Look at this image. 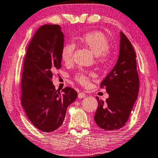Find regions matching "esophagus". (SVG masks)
Segmentation results:
<instances>
[{"label":"esophagus","instance_id":"obj_1","mask_svg":"<svg viewBox=\"0 0 158 158\" xmlns=\"http://www.w3.org/2000/svg\"><path fill=\"white\" fill-rule=\"evenodd\" d=\"M85 96H86V94L84 92H81L78 94V98H85Z\"/></svg>","mask_w":158,"mask_h":158}]
</instances>
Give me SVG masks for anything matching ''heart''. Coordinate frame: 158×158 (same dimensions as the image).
I'll return each instance as SVG.
<instances>
[{
    "label": "heart",
    "instance_id": "b5f03b06",
    "mask_svg": "<svg viewBox=\"0 0 158 158\" xmlns=\"http://www.w3.org/2000/svg\"><path fill=\"white\" fill-rule=\"evenodd\" d=\"M80 42L89 48L96 55V60L100 64L108 63L111 57L109 46L110 41L107 36L100 31H92L84 34L80 38ZM75 47L71 44H66L62 47L61 57L65 64H71L73 61ZM94 76L92 72L80 71L75 75L74 79L82 85L89 83V80Z\"/></svg>",
    "mask_w": 158,
    "mask_h": 158
}]
</instances>
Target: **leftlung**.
I'll list each match as a JSON object with an SVG mask.
<instances>
[{
	"instance_id": "8db88e82",
	"label": "left lung",
	"mask_w": 158,
	"mask_h": 158,
	"mask_svg": "<svg viewBox=\"0 0 158 158\" xmlns=\"http://www.w3.org/2000/svg\"><path fill=\"white\" fill-rule=\"evenodd\" d=\"M120 36L117 62L101 83V88H106L109 97L106 101L96 97L98 105L94 121L101 128L109 131L125 126L137 98L139 88L134 48L122 32Z\"/></svg>"
}]
</instances>
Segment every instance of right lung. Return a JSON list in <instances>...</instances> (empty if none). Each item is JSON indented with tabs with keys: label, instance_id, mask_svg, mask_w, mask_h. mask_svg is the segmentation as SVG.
<instances>
[{
	"label": "right lung",
	"instance_id": "1",
	"mask_svg": "<svg viewBox=\"0 0 158 158\" xmlns=\"http://www.w3.org/2000/svg\"><path fill=\"white\" fill-rule=\"evenodd\" d=\"M64 33L59 25H44L27 48L22 73L21 106L27 118L40 131L49 132L62 125L66 109L77 93L66 87L56 90L52 77L61 68Z\"/></svg>",
	"mask_w": 158,
	"mask_h": 158
}]
</instances>
